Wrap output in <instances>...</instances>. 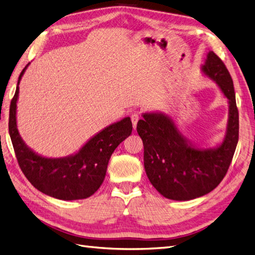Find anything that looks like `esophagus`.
<instances>
[{
	"instance_id": "1",
	"label": "esophagus",
	"mask_w": 255,
	"mask_h": 255,
	"mask_svg": "<svg viewBox=\"0 0 255 255\" xmlns=\"http://www.w3.org/2000/svg\"><path fill=\"white\" fill-rule=\"evenodd\" d=\"M140 119V115L139 114H132V116H130V120H132V125H133V128L136 129V126H137V122L138 120Z\"/></svg>"
}]
</instances>
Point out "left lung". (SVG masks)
Returning <instances> with one entry per match:
<instances>
[{
	"instance_id": "8db88e82",
	"label": "left lung",
	"mask_w": 255,
	"mask_h": 255,
	"mask_svg": "<svg viewBox=\"0 0 255 255\" xmlns=\"http://www.w3.org/2000/svg\"><path fill=\"white\" fill-rule=\"evenodd\" d=\"M203 71L219 85L230 104L227 136L217 149L191 146L165 115L144 114L143 120L137 123L148 179L160 195L176 201L199 198L217 187L229 170L238 142L239 117L233 80L213 51L207 54Z\"/></svg>"
}]
</instances>
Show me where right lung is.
<instances>
[{
	"label": "right lung",
	"mask_w": 255,
	"mask_h": 255,
	"mask_svg": "<svg viewBox=\"0 0 255 255\" xmlns=\"http://www.w3.org/2000/svg\"><path fill=\"white\" fill-rule=\"evenodd\" d=\"M26 67L19 76L24 73ZM19 86L9 107L8 128L14 154L23 174L35 188L60 200H80L92 196L101 186L107 165L115 149L132 133L128 117L107 127L85 144L75 155L66 158H44L23 142L16 125Z\"/></svg>",
	"instance_id": "obj_1"
}]
</instances>
